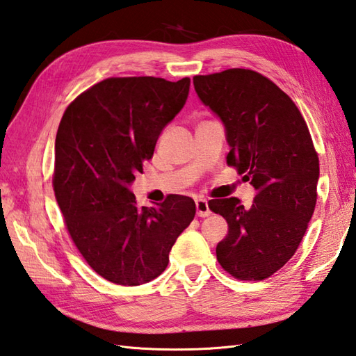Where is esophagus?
Wrapping results in <instances>:
<instances>
[{"label": "esophagus", "instance_id": "1", "mask_svg": "<svg viewBox=\"0 0 356 356\" xmlns=\"http://www.w3.org/2000/svg\"><path fill=\"white\" fill-rule=\"evenodd\" d=\"M195 209H197V216L198 217H208L211 216V209L206 198H197L195 200Z\"/></svg>", "mask_w": 356, "mask_h": 356}]
</instances>
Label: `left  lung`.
Instances as JSON below:
<instances>
[{"label": "left lung", "instance_id": "left-lung-1", "mask_svg": "<svg viewBox=\"0 0 356 356\" xmlns=\"http://www.w3.org/2000/svg\"><path fill=\"white\" fill-rule=\"evenodd\" d=\"M200 100L226 127L227 165L256 189L245 206L213 198L212 212L227 221L217 259L239 280H264L296 253L316 209L318 154L294 102L262 74L230 68L195 76Z\"/></svg>", "mask_w": 356, "mask_h": 356}]
</instances>
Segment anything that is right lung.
Listing matches in <instances>:
<instances>
[{"label": "right lung", "instance_id": "add662e5", "mask_svg": "<svg viewBox=\"0 0 356 356\" xmlns=\"http://www.w3.org/2000/svg\"><path fill=\"white\" fill-rule=\"evenodd\" d=\"M189 83L188 77H111L81 92L60 120L56 200L77 250L109 282L135 286L158 277L194 220L195 203L186 195L145 208L129 191L162 129L184 107Z\"/></svg>", "mask_w": 356, "mask_h": 356}]
</instances>
